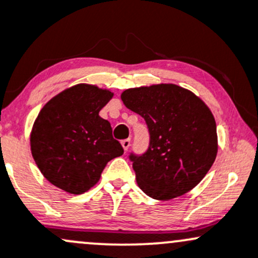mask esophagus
Wrapping results in <instances>:
<instances>
[{
	"mask_svg": "<svg viewBox=\"0 0 258 258\" xmlns=\"http://www.w3.org/2000/svg\"><path fill=\"white\" fill-rule=\"evenodd\" d=\"M121 144H122L123 151L127 152V149H128L130 146H131V140H123L122 142H121Z\"/></svg>",
	"mask_w": 258,
	"mask_h": 258,
	"instance_id": "esophagus-1",
	"label": "esophagus"
}]
</instances>
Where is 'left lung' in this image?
<instances>
[{
  "label": "left lung",
  "mask_w": 258,
  "mask_h": 258,
  "mask_svg": "<svg viewBox=\"0 0 258 258\" xmlns=\"http://www.w3.org/2000/svg\"><path fill=\"white\" fill-rule=\"evenodd\" d=\"M121 99L146 120L151 135L148 151L130 157L140 188L169 201L196 187L218 153L216 120L205 101L172 83L130 88Z\"/></svg>",
  "instance_id": "left-lung-1"
}]
</instances>
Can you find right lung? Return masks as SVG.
Listing matches in <instances>:
<instances>
[{"label":"right lung","instance_id":"1","mask_svg":"<svg viewBox=\"0 0 258 258\" xmlns=\"http://www.w3.org/2000/svg\"><path fill=\"white\" fill-rule=\"evenodd\" d=\"M112 97L111 90L79 83L42 106L30 132V151L53 186L84 194L100 180L106 164L123 154L111 124L99 116Z\"/></svg>","mask_w":258,"mask_h":258}]
</instances>
